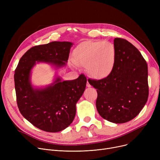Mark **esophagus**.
I'll return each mask as SVG.
<instances>
[{
    "label": "esophagus",
    "instance_id": "34e87169",
    "mask_svg": "<svg viewBox=\"0 0 160 160\" xmlns=\"http://www.w3.org/2000/svg\"><path fill=\"white\" fill-rule=\"evenodd\" d=\"M86 86H87V87H88V88H90V87L91 86L90 85V83H89V82H88V81L87 82V84H86Z\"/></svg>",
    "mask_w": 160,
    "mask_h": 160
}]
</instances>
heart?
Segmentation results:
<instances>
[{"label":"heart","mask_w":160,"mask_h":160,"mask_svg":"<svg viewBox=\"0 0 160 160\" xmlns=\"http://www.w3.org/2000/svg\"><path fill=\"white\" fill-rule=\"evenodd\" d=\"M117 51L115 45L108 41H85L75 48L73 62L86 67L89 77L96 80L104 79L115 68Z\"/></svg>","instance_id":"heart-1"}]
</instances>
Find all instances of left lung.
<instances>
[{"label": "left lung", "instance_id": "8db88e82", "mask_svg": "<svg viewBox=\"0 0 160 160\" xmlns=\"http://www.w3.org/2000/svg\"><path fill=\"white\" fill-rule=\"evenodd\" d=\"M115 68L108 77L89 80L97 89L96 107L103 119L128 122L140 113L148 97V66L138 49L127 40L115 38Z\"/></svg>", "mask_w": 160, "mask_h": 160}]
</instances>
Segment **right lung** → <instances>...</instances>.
Returning a JSON list of instances; mask_svg holds the SVG:
<instances>
[{"label":"right lung","instance_id":"1","mask_svg":"<svg viewBox=\"0 0 160 160\" xmlns=\"http://www.w3.org/2000/svg\"><path fill=\"white\" fill-rule=\"evenodd\" d=\"M72 45L68 41H53L33 47L21 57L15 71L19 110L25 119L41 130L58 132L72 123L76 104L85 91L87 78L81 74L75 80L62 81L56 75L51 84L36 88L31 82L32 70L39 62L48 63L56 69L65 66Z\"/></svg>","mask_w":160,"mask_h":160}]
</instances>
